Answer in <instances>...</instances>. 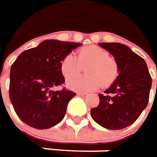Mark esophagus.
<instances>
[{"label": "esophagus", "mask_w": 157, "mask_h": 157, "mask_svg": "<svg viewBox=\"0 0 157 157\" xmlns=\"http://www.w3.org/2000/svg\"><path fill=\"white\" fill-rule=\"evenodd\" d=\"M78 95H79V96H81V97H84V98H86V97H88L87 93H82V92H78Z\"/></svg>", "instance_id": "34e87169"}]
</instances>
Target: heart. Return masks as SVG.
Segmentation results:
<instances>
[{
  "label": "heart",
  "mask_w": 157,
  "mask_h": 157,
  "mask_svg": "<svg viewBox=\"0 0 157 157\" xmlns=\"http://www.w3.org/2000/svg\"><path fill=\"white\" fill-rule=\"evenodd\" d=\"M85 68L87 76H74L67 81V87L81 92H90L112 84L119 73L117 61L110 56V53L99 46L92 45L81 49L77 57L67 54L61 61L60 70L63 76L69 78L78 73L82 67Z\"/></svg>",
  "instance_id": "b5f03b06"
}]
</instances>
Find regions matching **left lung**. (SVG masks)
<instances>
[{
  "mask_svg": "<svg viewBox=\"0 0 157 157\" xmlns=\"http://www.w3.org/2000/svg\"><path fill=\"white\" fill-rule=\"evenodd\" d=\"M112 54L119 74L112 86L99 94L100 103L90 110L94 122L105 128L118 130L130 126L147 106L152 78L146 63L127 45L100 43Z\"/></svg>",
  "mask_w": 157,
  "mask_h": 157,
  "instance_id": "1",
  "label": "left lung"
}]
</instances>
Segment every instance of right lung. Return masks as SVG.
<instances>
[{
	"label": "right lung",
	"mask_w": 157,
	"mask_h": 157,
	"mask_svg": "<svg viewBox=\"0 0 157 157\" xmlns=\"http://www.w3.org/2000/svg\"><path fill=\"white\" fill-rule=\"evenodd\" d=\"M81 43L49 40L37 47L22 52L10 71L9 97L14 111L27 125L46 129L59 123L66 114L67 106L76 93L63 88L60 70L62 59Z\"/></svg>",
	"instance_id": "1"
}]
</instances>
